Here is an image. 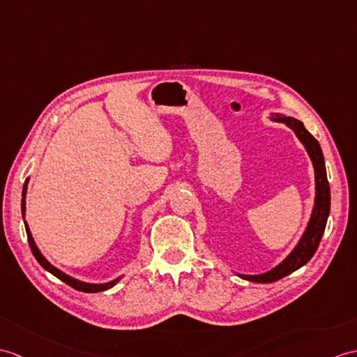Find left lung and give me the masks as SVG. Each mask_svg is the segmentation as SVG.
<instances>
[{"instance_id": "obj_1", "label": "left lung", "mask_w": 357, "mask_h": 357, "mask_svg": "<svg viewBox=\"0 0 357 357\" xmlns=\"http://www.w3.org/2000/svg\"><path fill=\"white\" fill-rule=\"evenodd\" d=\"M272 120L286 124L289 129H292L295 132V135L300 138V141L304 144L314 167L317 196H314V206L307 229H305L300 243L296 245L291 255H289L284 261H281L277 268H273L266 273H261V275H238L248 281H252V283H273V281L281 280L283 277L289 275V273H292L294 271L304 266L318 250L330 213V185L327 181L324 156H322L321 146L317 138L304 128V124L300 120L286 117V115L281 114L273 115Z\"/></svg>"}]
</instances>
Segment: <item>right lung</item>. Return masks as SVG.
<instances>
[{
	"mask_svg": "<svg viewBox=\"0 0 357 357\" xmlns=\"http://www.w3.org/2000/svg\"><path fill=\"white\" fill-rule=\"evenodd\" d=\"M27 179L26 182H24V188H22V201H21V211H22V218L24 214H26V193H27ZM24 223H26V220H24ZM26 231H27V238H29V245H30V250L33 252V255H35V259L38 260V263L43 266L45 271H48L50 273H53L54 277L59 278L61 281H63V283H66L68 286H71L73 289H76V291H80V292H86V294H96V292H103L106 291V289H109L112 286H115L120 281V277L115 278L112 281H109V283H105V284H89V283H84V281H79L76 278H71L66 275V273H63L62 271H59L57 268H54L52 263H48L45 257L40 254V251L38 250V246L35 243V240H33L31 237V233L30 229L27 227L26 223Z\"/></svg>",
	"mask_w": 357,
	"mask_h": 357,
	"instance_id": "obj_1",
	"label": "right lung"
}]
</instances>
